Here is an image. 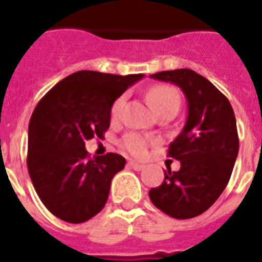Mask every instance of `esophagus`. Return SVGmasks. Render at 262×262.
Wrapping results in <instances>:
<instances>
[{
	"mask_svg": "<svg viewBox=\"0 0 262 262\" xmlns=\"http://www.w3.org/2000/svg\"><path fill=\"white\" fill-rule=\"evenodd\" d=\"M127 166L133 168V170H136V171H141V170H144V167H145L144 164L136 163V162H133V160H130V162L127 163Z\"/></svg>",
	"mask_w": 262,
	"mask_h": 262,
	"instance_id": "34e87169",
	"label": "esophagus"
}]
</instances>
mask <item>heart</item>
<instances>
[{
    "instance_id": "obj_1",
    "label": "heart",
    "mask_w": 262,
    "mask_h": 262,
    "mask_svg": "<svg viewBox=\"0 0 262 262\" xmlns=\"http://www.w3.org/2000/svg\"><path fill=\"white\" fill-rule=\"evenodd\" d=\"M147 98L156 113L166 110V108L178 110L179 103H181L179 92L177 91V88H174L172 85H167V84H159V85H154L149 88L147 92ZM125 99H126L125 95H122L114 100L113 106H111V118L113 119L119 118V115L122 113L123 104H125ZM149 144H151L149 137L141 135V133H136V132L127 133L121 140V147L136 158H143L147 155Z\"/></svg>"
}]
</instances>
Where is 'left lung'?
Here are the masks:
<instances>
[{"label": "left lung", "mask_w": 262, "mask_h": 262, "mask_svg": "<svg viewBox=\"0 0 262 262\" xmlns=\"http://www.w3.org/2000/svg\"><path fill=\"white\" fill-rule=\"evenodd\" d=\"M151 77L182 90L187 118L167 152L179 160L181 168H167L163 183L149 190V199L166 215L191 219L207 211L230 181L239 149L235 115L228 99L191 69L159 72Z\"/></svg>", "instance_id": "8db88e82"}]
</instances>
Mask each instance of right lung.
<instances>
[{
	"mask_svg": "<svg viewBox=\"0 0 262 262\" xmlns=\"http://www.w3.org/2000/svg\"><path fill=\"white\" fill-rule=\"evenodd\" d=\"M143 77L76 72L35 107L28 125V172L45 207L63 222L83 223L104 207L111 179L126 160L113 152L91 159L85 141L102 139L114 100Z\"/></svg>",
	"mask_w": 262,
	"mask_h": 262,
	"instance_id": "right-lung-1",
	"label": "right lung"
}]
</instances>
